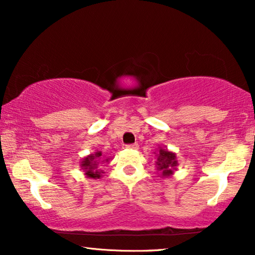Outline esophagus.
I'll use <instances>...</instances> for the list:
<instances>
[{
	"instance_id": "34e87169",
	"label": "esophagus",
	"mask_w": 255,
	"mask_h": 255,
	"mask_svg": "<svg viewBox=\"0 0 255 255\" xmlns=\"http://www.w3.org/2000/svg\"><path fill=\"white\" fill-rule=\"evenodd\" d=\"M128 148H132V149H137L138 148V144H128L127 145Z\"/></svg>"
}]
</instances>
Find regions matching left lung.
Wrapping results in <instances>:
<instances>
[{"mask_svg":"<svg viewBox=\"0 0 255 255\" xmlns=\"http://www.w3.org/2000/svg\"><path fill=\"white\" fill-rule=\"evenodd\" d=\"M177 160L175 153L168 149L160 147L156 154V168L160 170L162 177H168L173 175L174 170L176 169Z\"/></svg>","mask_w":255,"mask_h":255,"instance_id":"8db88e82","label":"left lung"}]
</instances>
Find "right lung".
Masks as SVG:
<instances>
[{
	"mask_svg": "<svg viewBox=\"0 0 255 255\" xmlns=\"http://www.w3.org/2000/svg\"><path fill=\"white\" fill-rule=\"evenodd\" d=\"M102 159V152L97 151L94 153V154H90L88 156H86L85 159H82L81 161V168L85 172V175L87 177H90V179H100L102 176V170L99 169V163L100 160ZM103 161H109V158H107L106 160H102Z\"/></svg>",
	"mask_w": 255,
	"mask_h": 255,
	"instance_id": "1",
	"label": "right lung"
}]
</instances>
